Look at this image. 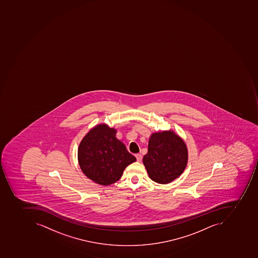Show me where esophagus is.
I'll return each instance as SVG.
<instances>
[{"mask_svg": "<svg viewBox=\"0 0 258 258\" xmlns=\"http://www.w3.org/2000/svg\"><path fill=\"white\" fill-rule=\"evenodd\" d=\"M135 156L138 162H141V160H142V156L141 154H136Z\"/></svg>", "mask_w": 258, "mask_h": 258, "instance_id": "obj_1", "label": "esophagus"}]
</instances>
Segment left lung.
<instances>
[{
  "label": "left lung",
  "mask_w": 258,
  "mask_h": 258,
  "mask_svg": "<svg viewBox=\"0 0 258 258\" xmlns=\"http://www.w3.org/2000/svg\"><path fill=\"white\" fill-rule=\"evenodd\" d=\"M187 160V149L184 141L172 130H169L151 135L143 164L152 180L166 184L180 176Z\"/></svg>",
  "instance_id": "8db88e82"
}]
</instances>
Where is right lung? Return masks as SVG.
Masks as SVG:
<instances>
[{
    "instance_id": "obj_1",
    "label": "right lung",
    "mask_w": 258,
    "mask_h": 258,
    "mask_svg": "<svg viewBox=\"0 0 258 258\" xmlns=\"http://www.w3.org/2000/svg\"><path fill=\"white\" fill-rule=\"evenodd\" d=\"M117 130L107 124L94 126L79 144L78 160L83 173L98 184L108 186L136 161L125 145L116 138Z\"/></svg>"
}]
</instances>
